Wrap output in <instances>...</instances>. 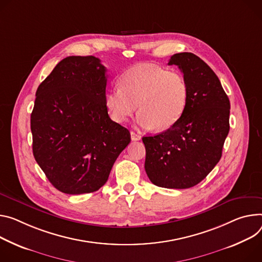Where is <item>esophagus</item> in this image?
<instances>
[{
	"mask_svg": "<svg viewBox=\"0 0 262 262\" xmlns=\"http://www.w3.org/2000/svg\"><path fill=\"white\" fill-rule=\"evenodd\" d=\"M130 138L133 141H139L141 140V136L135 132H130Z\"/></svg>",
	"mask_w": 262,
	"mask_h": 262,
	"instance_id": "obj_1",
	"label": "esophagus"
}]
</instances>
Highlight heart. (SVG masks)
<instances>
[{"mask_svg":"<svg viewBox=\"0 0 262 262\" xmlns=\"http://www.w3.org/2000/svg\"><path fill=\"white\" fill-rule=\"evenodd\" d=\"M120 86L112 88L105 95V105L118 123L125 122L137 107L140 126L164 132L177 124L187 107L188 83L176 71L137 64L121 75Z\"/></svg>","mask_w":262,"mask_h":262,"instance_id":"heart-1","label":"heart"}]
</instances>
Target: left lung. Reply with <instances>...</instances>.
<instances>
[{
  "instance_id": "1",
  "label": "left lung",
  "mask_w": 262,
  "mask_h": 262,
  "mask_svg": "<svg viewBox=\"0 0 262 262\" xmlns=\"http://www.w3.org/2000/svg\"><path fill=\"white\" fill-rule=\"evenodd\" d=\"M168 64L178 66L184 74L189 99L177 124L142 138L145 171L156 186L187 189L202 182L222 158L230 129V101L216 74L195 54H173Z\"/></svg>"
}]
</instances>
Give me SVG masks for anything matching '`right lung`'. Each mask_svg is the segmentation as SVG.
I'll return each instance as SVG.
<instances>
[{"mask_svg": "<svg viewBox=\"0 0 262 262\" xmlns=\"http://www.w3.org/2000/svg\"><path fill=\"white\" fill-rule=\"evenodd\" d=\"M106 69L95 56H68L37 88L31 113L33 156L67 194L97 191L129 144L105 105Z\"/></svg>", "mask_w": 262, "mask_h": 262, "instance_id": "obj_1", "label": "right lung"}]
</instances>
